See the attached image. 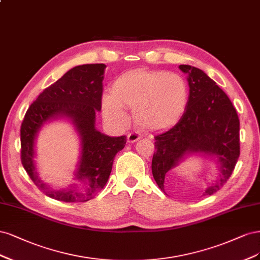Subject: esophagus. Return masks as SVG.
<instances>
[{
    "mask_svg": "<svg viewBox=\"0 0 260 260\" xmlns=\"http://www.w3.org/2000/svg\"><path fill=\"white\" fill-rule=\"evenodd\" d=\"M140 134L137 132H132L127 134V141L128 142H136L137 140L140 139Z\"/></svg>",
    "mask_w": 260,
    "mask_h": 260,
    "instance_id": "34e87169",
    "label": "esophagus"
}]
</instances>
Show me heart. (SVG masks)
Here are the masks:
<instances>
[{
    "label": "heart",
    "mask_w": 260,
    "mask_h": 260,
    "mask_svg": "<svg viewBox=\"0 0 260 260\" xmlns=\"http://www.w3.org/2000/svg\"><path fill=\"white\" fill-rule=\"evenodd\" d=\"M112 94L102 97V110L107 121L123 124L127 120L124 107L134 109L140 126L163 129L177 123L188 105L189 89L186 80L174 72L133 70L116 79Z\"/></svg>",
    "instance_id": "1"
}]
</instances>
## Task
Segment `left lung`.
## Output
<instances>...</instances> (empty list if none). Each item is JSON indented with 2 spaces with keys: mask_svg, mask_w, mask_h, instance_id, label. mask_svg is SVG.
Returning a JSON list of instances; mask_svg holds the SVG:
<instances>
[{
  "mask_svg": "<svg viewBox=\"0 0 260 260\" xmlns=\"http://www.w3.org/2000/svg\"><path fill=\"white\" fill-rule=\"evenodd\" d=\"M187 74L189 98L185 113L173 127L156 134L152 175L166 194V173L191 155L215 161L217 177L204 190L212 196L229 179L240 155V120L231 100L208 75L196 67L180 64Z\"/></svg>",
  "mask_w": 260,
  "mask_h": 260,
  "instance_id": "left-lung-1",
  "label": "left lung"
}]
</instances>
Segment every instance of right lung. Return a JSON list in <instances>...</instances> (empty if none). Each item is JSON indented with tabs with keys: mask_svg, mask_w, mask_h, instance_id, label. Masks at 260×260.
<instances>
[{
	"mask_svg": "<svg viewBox=\"0 0 260 260\" xmlns=\"http://www.w3.org/2000/svg\"><path fill=\"white\" fill-rule=\"evenodd\" d=\"M106 64L77 66L45 88L27 110L20 128L21 163L35 185L47 197L62 202H85L94 198L109 179L115 154L126 137H110L96 128V113L102 110ZM66 118L80 139V155L74 172L76 182L53 188L41 180L35 162V144L45 123Z\"/></svg>",
	"mask_w": 260,
	"mask_h": 260,
	"instance_id": "1",
	"label": "right lung"
}]
</instances>
